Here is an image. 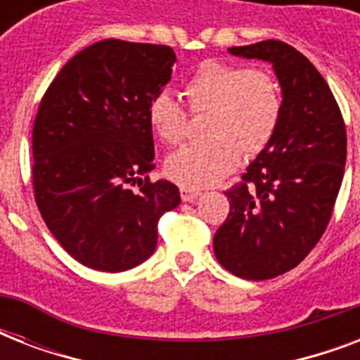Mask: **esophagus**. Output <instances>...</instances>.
Instances as JSON below:
<instances>
[{
	"label": "esophagus",
	"instance_id": "1",
	"mask_svg": "<svg viewBox=\"0 0 360 360\" xmlns=\"http://www.w3.org/2000/svg\"><path fill=\"white\" fill-rule=\"evenodd\" d=\"M202 192L198 191V188H188V186H181V200L183 202H194L198 196H200Z\"/></svg>",
	"mask_w": 360,
	"mask_h": 360
}]
</instances>
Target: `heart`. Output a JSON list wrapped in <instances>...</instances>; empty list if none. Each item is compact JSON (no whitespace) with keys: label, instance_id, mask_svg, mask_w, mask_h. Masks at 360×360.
I'll return each mask as SVG.
<instances>
[{"label":"heart","instance_id":"b5f03b06","mask_svg":"<svg viewBox=\"0 0 360 360\" xmlns=\"http://www.w3.org/2000/svg\"><path fill=\"white\" fill-rule=\"evenodd\" d=\"M192 114L209 112L203 134L209 140L174 153L166 172L175 183L203 188L219 183L239 164L240 155L254 157L273 140L282 115V91L273 75L262 69L207 59L183 84ZM155 134L177 146L188 132V114L169 93H158L147 108Z\"/></svg>","mask_w":360,"mask_h":360}]
</instances>
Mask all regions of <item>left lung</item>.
<instances>
[{
  "label": "left lung",
  "mask_w": 360,
  "mask_h": 360,
  "mask_svg": "<svg viewBox=\"0 0 360 360\" xmlns=\"http://www.w3.org/2000/svg\"><path fill=\"white\" fill-rule=\"evenodd\" d=\"M228 52L273 65L282 115L273 140L226 192L230 213L213 239L219 263L239 278L267 280L297 267L329 224L346 166V124L318 69L282 41Z\"/></svg>",
  "instance_id": "left-lung-1"
}]
</instances>
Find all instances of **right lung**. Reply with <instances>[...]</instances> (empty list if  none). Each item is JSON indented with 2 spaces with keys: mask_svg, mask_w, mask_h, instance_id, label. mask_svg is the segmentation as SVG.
<instances>
[{
  "mask_svg": "<svg viewBox=\"0 0 360 360\" xmlns=\"http://www.w3.org/2000/svg\"><path fill=\"white\" fill-rule=\"evenodd\" d=\"M175 61L164 44L98 41L65 63L39 104L37 207L86 267L121 273L146 262L157 248L158 219L179 205L174 183L147 177L155 168L147 108ZM134 182L140 193L129 188Z\"/></svg>",
  "mask_w": 360,
  "mask_h": 360,
  "instance_id": "obj_1",
  "label": "right lung"
}]
</instances>
